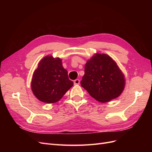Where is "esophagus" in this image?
I'll return each mask as SVG.
<instances>
[{"label": "esophagus", "mask_w": 152, "mask_h": 152, "mask_svg": "<svg viewBox=\"0 0 152 152\" xmlns=\"http://www.w3.org/2000/svg\"><path fill=\"white\" fill-rule=\"evenodd\" d=\"M80 84V80L79 79H75L74 80V84L78 85V84Z\"/></svg>", "instance_id": "34e87169"}]
</instances>
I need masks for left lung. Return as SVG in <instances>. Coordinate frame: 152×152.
Returning a JSON list of instances; mask_svg holds the SVG:
<instances>
[{
	"mask_svg": "<svg viewBox=\"0 0 152 152\" xmlns=\"http://www.w3.org/2000/svg\"><path fill=\"white\" fill-rule=\"evenodd\" d=\"M81 86L93 98L105 103L121 95L125 86L122 72L112 58L96 54L86 64Z\"/></svg>",
	"mask_w": 152,
	"mask_h": 152,
	"instance_id": "obj_1",
	"label": "left lung"
}]
</instances>
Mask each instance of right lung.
<instances>
[{"mask_svg":"<svg viewBox=\"0 0 152 152\" xmlns=\"http://www.w3.org/2000/svg\"><path fill=\"white\" fill-rule=\"evenodd\" d=\"M73 85L61 59L45 56L34 73L31 90L40 101L46 103L57 102Z\"/></svg>","mask_w":152,"mask_h":152,"instance_id":"add662e5","label":"right lung"}]
</instances>
